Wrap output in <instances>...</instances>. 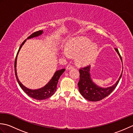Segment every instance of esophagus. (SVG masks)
<instances>
[{"label":"esophagus","mask_w":133,"mask_h":133,"mask_svg":"<svg viewBox=\"0 0 133 133\" xmlns=\"http://www.w3.org/2000/svg\"><path fill=\"white\" fill-rule=\"evenodd\" d=\"M67 70H70V69H73L74 68V66H72V65H71V64H69V65H67Z\"/></svg>","instance_id":"esophagus-1"}]
</instances>
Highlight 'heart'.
Here are the masks:
<instances>
[{
  "label": "heart",
  "mask_w": 133,
  "mask_h": 133,
  "mask_svg": "<svg viewBox=\"0 0 133 133\" xmlns=\"http://www.w3.org/2000/svg\"><path fill=\"white\" fill-rule=\"evenodd\" d=\"M98 50V45L92 43L90 39L79 37L70 41L67 44L66 50L62 51V54L64 57H69V52L76 55V60L79 63L87 64L94 61L97 56Z\"/></svg>",
  "instance_id": "heart-1"
}]
</instances>
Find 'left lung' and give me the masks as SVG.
I'll list each match as a JSON object with an SVG mask.
<instances>
[{
  "label": "left lung",
  "instance_id": "obj_1",
  "mask_svg": "<svg viewBox=\"0 0 133 133\" xmlns=\"http://www.w3.org/2000/svg\"><path fill=\"white\" fill-rule=\"evenodd\" d=\"M115 50L122 62V58L118 50L116 48H115ZM90 71V66H87L79 69L80 79L78 85L81 95L86 99L92 102L101 101L110 94V93L115 89L119 83L123 71H122L119 79L114 84L107 88H102L93 82L91 78Z\"/></svg>",
  "mask_w": 133,
  "mask_h": 133
}]
</instances>
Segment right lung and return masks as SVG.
<instances>
[{
  "label": "right lung",
  "instance_id": "right-lung-1",
  "mask_svg": "<svg viewBox=\"0 0 133 133\" xmlns=\"http://www.w3.org/2000/svg\"><path fill=\"white\" fill-rule=\"evenodd\" d=\"M43 30H39L38 31L34 32L30 36H29V37L27 38V39L37 37V36H39V35H42V34H43ZM27 39L24 40L23 43L21 44L16 56L14 67H15V73L16 80L18 81L19 86L21 87L22 89L28 95L30 96V97H31L34 99H37V100L46 99H47L50 98V97H51V96L54 94L55 92L56 91V88H57L56 86H57L58 80L59 79V78H60L62 74L64 72L65 69H62L61 70H57V71L54 73V75H53V77H52L51 79V80L49 82V83L41 89H36V90H31V89H29L27 88L26 87H25L24 85H23L21 82L19 81V79L18 78V75H17L16 69V60H17V56H18L19 51L21 50L22 46H23L24 43H25V42L26 41Z\"/></svg>",
  "mask_w": 133,
  "mask_h": 133
}]
</instances>
